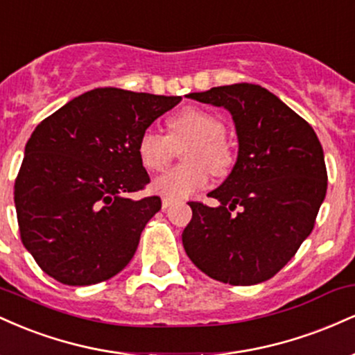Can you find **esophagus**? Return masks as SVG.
I'll return each mask as SVG.
<instances>
[{"instance_id": "obj_1", "label": "esophagus", "mask_w": 355, "mask_h": 355, "mask_svg": "<svg viewBox=\"0 0 355 355\" xmlns=\"http://www.w3.org/2000/svg\"><path fill=\"white\" fill-rule=\"evenodd\" d=\"M172 203L173 200H170V198H164V200H162V207H164V209H168V207H172Z\"/></svg>"}]
</instances>
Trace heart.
<instances>
[{"mask_svg":"<svg viewBox=\"0 0 355 355\" xmlns=\"http://www.w3.org/2000/svg\"><path fill=\"white\" fill-rule=\"evenodd\" d=\"M227 126L217 115L203 108L187 107L168 120V135L146 128L138 138V160L148 172H162L183 150L185 165L175 166L153 182V190L164 198L182 200L205 189L210 172L227 177L235 165V150L225 137Z\"/></svg>","mask_w":355,"mask_h":355,"instance_id":"obj_1","label":"heart"}]
</instances>
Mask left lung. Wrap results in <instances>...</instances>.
Wrapping results in <instances>:
<instances>
[{
    "label": "left lung",
    "mask_w": 355,
    "mask_h": 355,
    "mask_svg": "<svg viewBox=\"0 0 355 355\" xmlns=\"http://www.w3.org/2000/svg\"><path fill=\"white\" fill-rule=\"evenodd\" d=\"M189 96L229 110L239 157L227 180L209 193L218 207L189 203L183 247L218 282H266L287 266L315 225L327 191L319 138L302 116L259 85H227Z\"/></svg>",
    "instance_id": "obj_1"
}]
</instances>
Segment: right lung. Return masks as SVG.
Returning <instances> with one entry per match:
<instances>
[{
  "label": "right lung",
  "instance_id": "obj_1",
  "mask_svg": "<svg viewBox=\"0 0 355 355\" xmlns=\"http://www.w3.org/2000/svg\"><path fill=\"white\" fill-rule=\"evenodd\" d=\"M182 96L95 88L35 128L15 180L19 237L40 268L64 285L112 279L135 255L157 195L132 200L150 177L138 138Z\"/></svg>",
  "mask_w": 355,
  "mask_h": 355
}]
</instances>
